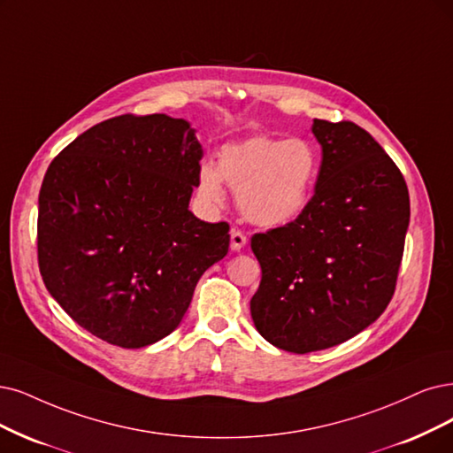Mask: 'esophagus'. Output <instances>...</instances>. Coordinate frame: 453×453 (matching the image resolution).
<instances>
[{
	"mask_svg": "<svg viewBox=\"0 0 453 453\" xmlns=\"http://www.w3.org/2000/svg\"><path fill=\"white\" fill-rule=\"evenodd\" d=\"M248 242L246 235L241 231V229H233L231 231V250H235V252H239L241 248H244Z\"/></svg>",
	"mask_w": 453,
	"mask_h": 453,
	"instance_id": "esophagus-1",
	"label": "esophagus"
}]
</instances>
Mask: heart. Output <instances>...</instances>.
Here are the masks:
<instances>
[{
    "label": "heart",
    "instance_id": "heart-1",
    "mask_svg": "<svg viewBox=\"0 0 453 453\" xmlns=\"http://www.w3.org/2000/svg\"><path fill=\"white\" fill-rule=\"evenodd\" d=\"M319 172L310 142L291 138H250L226 145L218 165L199 170V196L211 205L224 201L222 180L237 192V205L261 227L286 226L304 212Z\"/></svg>",
    "mask_w": 453,
    "mask_h": 453
}]
</instances>
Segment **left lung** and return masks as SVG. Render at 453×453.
I'll return each instance as SVG.
<instances>
[{
  "label": "left lung",
  "instance_id": "left-lung-1",
  "mask_svg": "<svg viewBox=\"0 0 453 453\" xmlns=\"http://www.w3.org/2000/svg\"><path fill=\"white\" fill-rule=\"evenodd\" d=\"M311 132L323 158L304 212L252 237L254 325L296 355L340 345L387 310L411 218L407 182L370 132L325 119Z\"/></svg>",
  "mask_w": 453,
  "mask_h": 453
}]
</instances>
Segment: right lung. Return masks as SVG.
Here are the masks:
<instances>
[{
  "instance_id": "add662e5",
  "label": "right lung",
  "mask_w": 453,
  "mask_h": 453,
  "mask_svg": "<svg viewBox=\"0 0 453 453\" xmlns=\"http://www.w3.org/2000/svg\"><path fill=\"white\" fill-rule=\"evenodd\" d=\"M201 157L184 119L125 113L80 134L48 165L39 271L93 336L123 349L165 338L201 274L226 257L229 224L188 211Z\"/></svg>"
}]
</instances>
